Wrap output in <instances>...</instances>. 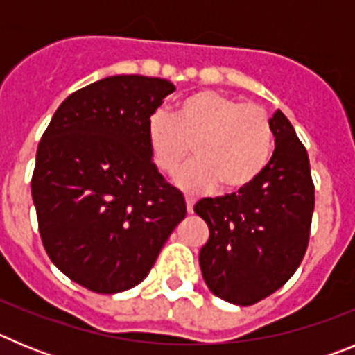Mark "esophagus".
Returning a JSON list of instances; mask_svg holds the SVG:
<instances>
[{"label":"esophagus","instance_id":"esophagus-1","mask_svg":"<svg viewBox=\"0 0 355 355\" xmlns=\"http://www.w3.org/2000/svg\"><path fill=\"white\" fill-rule=\"evenodd\" d=\"M187 211L188 213H193V205H196V199L193 197H187Z\"/></svg>","mask_w":355,"mask_h":355}]
</instances>
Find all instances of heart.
Returning a JSON list of instances; mask_svg holds the SVG:
<instances>
[{
  "label": "heart",
  "instance_id": "1",
  "mask_svg": "<svg viewBox=\"0 0 355 355\" xmlns=\"http://www.w3.org/2000/svg\"><path fill=\"white\" fill-rule=\"evenodd\" d=\"M146 139L159 172L172 175L190 155L192 163L175 181L184 192L205 193L216 184L224 193L249 188L270 163L274 130L265 108L218 90H199L181 99L171 117L155 112Z\"/></svg>",
  "mask_w": 355,
  "mask_h": 355
}]
</instances>
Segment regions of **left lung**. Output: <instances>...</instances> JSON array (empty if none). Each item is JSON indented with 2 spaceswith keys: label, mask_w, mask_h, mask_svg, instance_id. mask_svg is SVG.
Instances as JSON below:
<instances>
[{
  "label": "left lung",
  "mask_w": 355,
  "mask_h": 355,
  "mask_svg": "<svg viewBox=\"0 0 355 355\" xmlns=\"http://www.w3.org/2000/svg\"><path fill=\"white\" fill-rule=\"evenodd\" d=\"M275 149L268 167L243 192L200 199L209 240L199 252L202 277L213 295L252 306L295 274L309 241L315 184L307 150L286 115L270 119Z\"/></svg>",
  "instance_id": "8db88e82"
}]
</instances>
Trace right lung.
I'll use <instances>...</instances> for the list:
<instances>
[{"label": "right lung", "instance_id": "add662e5", "mask_svg": "<svg viewBox=\"0 0 355 355\" xmlns=\"http://www.w3.org/2000/svg\"><path fill=\"white\" fill-rule=\"evenodd\" d=\"M174 90L162 78L108 76L71 94L40 139L31 178L40 238L58 270L87 290L142 283L187 215L146 139L147 119Z\"/></svg>", "mask_w": 355, "mask_h": 355}]
</instances>
